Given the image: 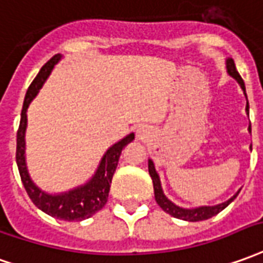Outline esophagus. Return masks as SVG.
<instances>
[{
    "instance_id": "1",
    "label": "esophagus",
    "mask_w": 263,
    "mask_h": 263,
    "mask_svg": "<svg viewBox=\"0 0 263 263\" xmlns=\"http://www.w3.org/2000/svg\"><path fill=\"white\" fill-rule=\"evenodd\" d=\"M139 134H141V132H139Z\"/></svg>"
}]
</instances>
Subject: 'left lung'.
Segmentation results:
<instances>
[{
  "mask_svg": "<svg viewBox=\"0 0 263 263\" xmlns=\"http://www.w3.org/2000/svg\"><path fill=\"white\" fill-rule=\"evenodd\" d=\"M227 68H228V74L231 75V77H234L235 80L238 81V84L240 85V88L245 91V84H243V80L240 78V75L238 74V71H236V67H235V62L232 58H229L227 60ZM247 95V93H245ZM248 101V98H247ZM247 112L249 114V105L247 104ZM249 132H251V125H249ZM148 171H149V175L152 178V183H154V194H155V201L162 208V211H165L166 214L172 215L174 218H178V219H183V221H189V222H198V221H205V219H209V218H212L216 214H219L221 211L227 208L228 205L231 203V202L234 201L235 198L238 196L234 195L231 199H228L227 202H223V203H219V205H215V206H199V208L195 209H183L179 208V206H176L175 203H172V202L166 198V196L163 195L162 188H161V181H159V176H158L157 171H155V166H154V162L152 161H148Z\"/></svg>",
  "mask_w": 263,
  "mask_h": 263,
  "instance_id": "left-lung-1",
  "label": "left lung"
}]
</instances>
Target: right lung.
Here are the masks:
<instances>
[{"instance_id":"1","label":"right lung","mask_w":263,"mask_h":263,"mask_svg":"<svg viewBox=\"0 0 263 263\" xmlns=\"http://www.w3.org/2000/svg\"><path fill=\"white\" fill-rule=\"evenodd\" d=\"M61 58V55L57 54L49 60L41 71L38 72L34 81L31 82L25 100H24L23 111H21V121H20V128L16 131V165L20 171V176L24 183V188L27 194L34 202V205L44 211L45 214L54 216L57 219L62 221H82L87 219L93 214L105 206L108 201V194H109V186L112 181L114 172L117 170L118 165L119 155L122 148L128 145L131 141H134V134L126 135L124 139L112 145L106 154L102 158L98 170L92 176V179L84 186L69 191L67 194L61 195H48L40 188H36L34 182L31 181L25 165V128H27V108L29 102L35 97L38 89L42 87L44 81L48 78L51 69Z\"/></svg>"}]
</instances>
